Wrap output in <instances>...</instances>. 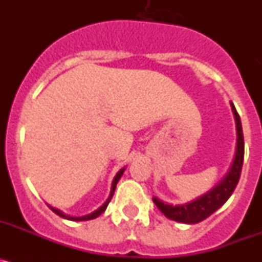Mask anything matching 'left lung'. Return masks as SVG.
Returning <instances> with one entry per match:
<instances>
[{"instance_id": "8db88e82", "label": "left lung", "mask_w": 262, "mask_h": 262, "mask_svg": "<svg viewBox=\"0 0 262 262\" xmlns=\"http://www.w3.org/2000/svg\"><path fill=\"white\" fill-rule=\"evenodd\" d=\"M232 111L235 114L236 129H237V148H236V156L230 172L227 173L226 177L214 189H211L209 193H206L205 195L200 196L198 200L186 203V205H166V203L161 202L157 198H154V203L157 206V209L163 212L166 217L172 219V221L180 222V223H200V222L205 221L206 217H209L210 215L214 214L221 206H223L231 196V194L233 193L236 185L240 180L243 161H244V136H243L240 117L233 105Z\"/></svg>"}]
</instances>
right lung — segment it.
Returning <instances> with one entry per match:
<instances>
[{
	"label": "right lung",
	"instance_id": "add662e5",
	"mask_svg": "<svg viewBox=\"0 0 262 262\" xmlns=\"http://www.w3.org/2000/svg\"><path fill=\"white\" fill-rule=\"evenodd\" d=\"M123 172H124V168H123V169H120L119 172L117 173V176H115V178H114V181H113V185H111V193H110V195H108L107 201H106V202L103 203V205L101 206V207H99L98 210H96V211L92 212V214L85 215V216H69V215H66V214H64V212L60 211V210L53 209V207H51V206H50V209L52 210V211L55 212V214H56V215H59V216L64 217V219H68V221L81 222V221H90V219H96V217H97V216H99V215L102 214V212L105 211V210H106V207H107L108 202H110L111 198H113V194H114V190H115V187H117L118 181H119V178L122 177V174H123Z\"/></svg>",
	"mask_w": 262,
	"mask_h": 262
}]
</instances>
